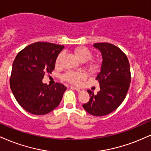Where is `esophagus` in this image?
Returning <instances> with one entry per match:
<instances>
[{
	"instance_id": "1",
	"label": "esophagus",
	"mask_w": 151,
	"mask_h": 151,
	"mask_svg": "<svg viewBox=\"0 0 151 151\" xmlns=\"http://www.w3.org/2000/svg\"><path fill=\"white\" fill-rule=\"evenodd\" d=\"M71 88H73V89H74V90H76V91H78V92H81V91H83V88H78V87L71 86Z\"/></svg>"
}]
</instances>
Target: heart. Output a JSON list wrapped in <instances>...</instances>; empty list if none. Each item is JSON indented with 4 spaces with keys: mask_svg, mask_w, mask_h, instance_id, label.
<instances>
[{
    "mask_svg": "<svg viewBox=\"0 0 151 151\" xmlns=\"http://www.w3.org/2000/svg\"><path fill=\"white\" fill-rule=\"evenodd\" d=\"M74 54L79 60L81 62H86L92 58L93 54L88 48L85 46H79L74 49ZM63 57V53H60L56 58L55 64L58 65ZM91 70H96L98 68V65L95 63H91L89 65ZM86 78V74L83 72H74V71H68L63 75V79L72 84H80L83 79Z\"/></svg>",
    "mask_w": 151,
    "mask_h": 151,
    "instance_id": "b5f03b06",
    "label": "heart"
}]
</instances>
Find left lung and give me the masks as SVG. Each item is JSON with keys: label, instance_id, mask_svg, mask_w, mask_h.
<instances>
[{"label": "left lung", "instance_id": "obj_1", "mask_svg": "<svg viewBox=\"0 0 151 151\" xmlns=\"http://www.w3.org/2000/svg\"><path fill=\"white\" fill-rule=\"evenodd\" d=\"M93 46L103 58L101 72L96 78L101 90L97 94L87 90L90 99L83 108L93 116H104L115 110L126 97L131 82L130 65L127 55L115 45L96 43Z\"/></svg>", "mask_w": 151, "mask_h": 151}]
</instances>
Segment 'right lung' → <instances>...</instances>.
Here are the masks:
<instances>
[{
    "label": "right lung",
    "instance_id": "add662e5",
    "mask_svg": "<svg viewBox=\"0 0 151 151\" xmlns=\"http://www.w3.org/2000/svg\"><path fill=\"white\" fill-rule=\"evenodd\" d=\"M64 46L36 42L18 52L12 64L10 85L17 103L34 115H46L60 103L67 87L42 82L46 73L55 69L56 58Z\"/></svg>",
    "mask_w": 151,
    "mask_h": 151
}]
</instances>
